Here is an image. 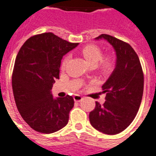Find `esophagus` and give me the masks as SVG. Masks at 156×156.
Returning <instances> with one entry per match:
<instances>
[{
    "mask_svg": "<svg viewBox=\"0 0 156 156\" xmlns=\"http://www.w3.org/2000/svg\"><path fill=\"white\" fill-rule=\"evenodd\" d=\"M74 100L76 102H79L82 100V97L81 95H78V94H75L74 96Z\"/></svg>",
    "mask_w": 156,
    "mask_h": 156,
    "instance_id": "1",
    "label": "esophagus"
}]
</instances>
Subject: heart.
Here are the masks:
<instances>
[{
    "label": "heart",
    "instance_id": "b5f03b06",
    "mask_svg": "<svg viewBox=\"0 0 156 156\" xmlns=\"http://www.w3.org/2000/svg\"><path fill=\"white\" fill-rule=\"evenodd\" d=\"M81 54L87 61L90 66H96L102 74H108L113 69L115 62L111 57H102V52L98 46L95 45H87L81 49ZM67 62L66 58L62 62V68H65Z\"/></svg>",
    "mask_w": 156,
    "mask_h": 156
}]
</instances>
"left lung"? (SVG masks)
Here are the masks:
<instances>
[{
	"instance_id": "1",
	"label": "left lung",
	"mask_w": 156,
	"mask_h": 156,
	"mask_svg": "<svg viewBox=\"0 0 156 156\" xmlns=\"http://www.w3.org/2000/svg\"><path fill=\"white\" fill-rule=\"evenodd\" d=\"M96 40L104 39L114 48L116 62L113 72L102 85L106 101L96 102L89 115L94 128L107 135H116L124 131L137 115L144 93V73L140 61L128 43L101 34Z\"/></svg>"
}]
</instances>
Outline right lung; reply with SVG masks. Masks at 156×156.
Masks as SVG:
<instances>
[{
	"label": "right lung",
	"mask_w": 156,
	"mask_h": 156,
	"mask_svg": "<svg viewBox=\"0 0 156 156\" xmlns=\"http://www.w3.org/2000/svg\"><path fill=\"white\" fill-rule=\"evenodd\" d=\"M78 45L44 33L28 39L16 55L12 77L15 102L21 117L36 131L50 134L68 123L74 98H54L51 90L59 78L63 56Z\"/></svg>",
	"instance_id": "obj_1"
}]
</instances>
